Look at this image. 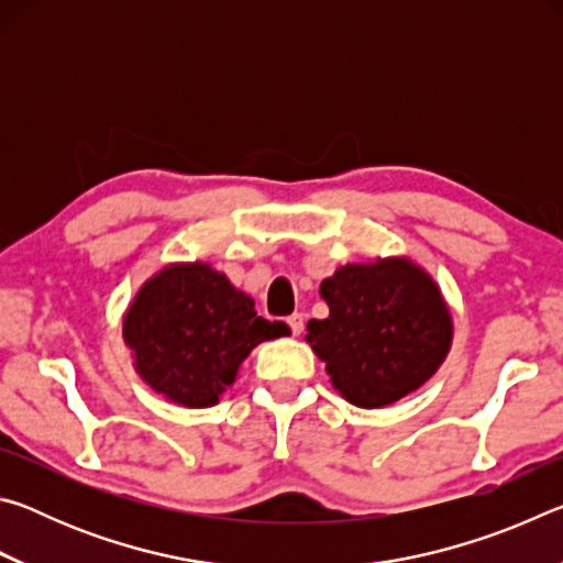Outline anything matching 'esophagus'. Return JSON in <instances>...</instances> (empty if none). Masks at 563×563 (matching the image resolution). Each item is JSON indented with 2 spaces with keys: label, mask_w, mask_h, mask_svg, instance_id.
<instances>
[{
  "label": "esophagus",
  "mask_w": 563,
  "mask_h": 563,
  "mask_svg": "<svg viewBox=\"0 0 563 563\" xmlns=\"http://www.w3.org/2000/svg\"><path fill=\"white\" fill-rule=\"evenodd\" d=\"M288 328L292 335H300L302 332V312H292V316L288 318Z\"/></svg>",
  "instance_id": "obj_1"
}]
</instances>
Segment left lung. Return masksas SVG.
Returning a JSON list of instances; mask_svg holds the SVG:
<instances>
[{
    "label": "left lung",
    "mask_w": 563,
    "mask_h": 563,
    "mask_svg": "<svg viewBox=\"0 0 563 563\" xmlns=\"http://www.w3.org/2000/svg\"><path fill=\"white\" fill-rule=\"evenodd\" d=\"M330 316L308 342L357 407H385L427 383L450 350L452 320L430 275L409 261L345 265L320 285Z\"/></svg>",
    "instance_id": "left-lung-1"
}]
</instances>
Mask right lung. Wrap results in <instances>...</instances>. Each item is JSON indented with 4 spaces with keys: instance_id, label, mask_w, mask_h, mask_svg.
Segmentation results:
<instances>
[{
    "instance_id": "1",
    "label": "right lung",
    "mask_w": 563,
    "mask_h": 563,
    "mask_svg": "<svg viewBox=\"0 0 563 563\" xmlns=\"http://www.w3.org/2000/svg\"><path fill=\"white\" fill-rule=\"evenodd\" d=\"M288 332L206 263L174 265L139 290L123 320L136 369L156 393L186 407H211L258 342Z\"/></svg>"
}]
</instances>
